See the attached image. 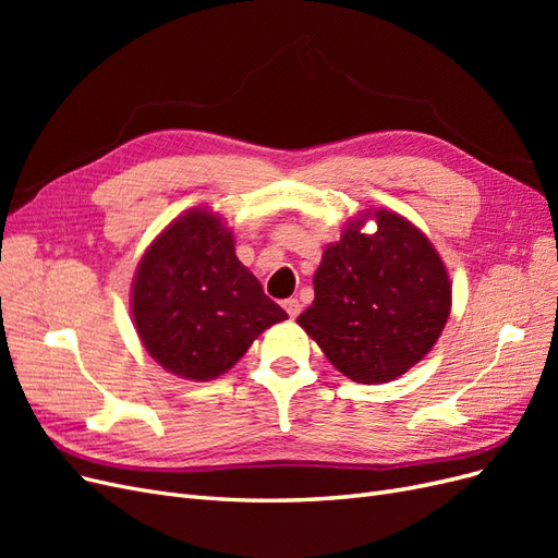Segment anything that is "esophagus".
Wrapping results in <instances>:
<instances>
[{"mask_svg": "<svg viewBox=\"0 0 558 558\" xmlns=\"http://www.w3.org/2000/svg\"><path fill=\"white\" fill-rule=\"evenodd\" d=\"M283 310H286V314H289L291 318H295V316L300 314V300H298V298L283 300Z\"/></svg>", "mask_w": 558, "mask_h": 558, "instance_id": "obj_1", "label": "esophagus"}]
</instances>
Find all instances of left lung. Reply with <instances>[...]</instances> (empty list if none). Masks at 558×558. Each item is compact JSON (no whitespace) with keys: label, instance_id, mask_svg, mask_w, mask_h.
Here are the masks:
<instances>
[{"label":"left lung","instance_id":"1","mask_svg":"<svg viewBox=\"0 0 558 558\" xmlns=\"http://www.w3.org/2000/svg\"><path fill=\"white\" fill-rule=\"evenodd\" d=\"M367 217L378 223L373 235L362 232ZM449 312L451 281L426 234L396 211L369 209L326 246L298 324L342 375L384 384L426 356Z\"/></svg>","mask_w":558,"mask_h":558}]
</instances>
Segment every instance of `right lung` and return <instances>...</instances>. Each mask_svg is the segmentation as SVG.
Here are the masks:
<instances>
[{
	"instance_id": "add662e5",
	"label": "right lung",
	"mask_w": 558,
	"mask_h": 558,
	"mask_svg": "<svg viewBox=\"0 0 558 558\" xmlns=\"http://www.w3.org/2000/svg\"><path fill=\"white\" fill-rule=\"evenodd\" d=\"M130 302L150 359L193 381L228 373L263 330L289 318L234 256L232 230L207 207L179 216L146 248Z\"/></svg>"
}]
</instances>
